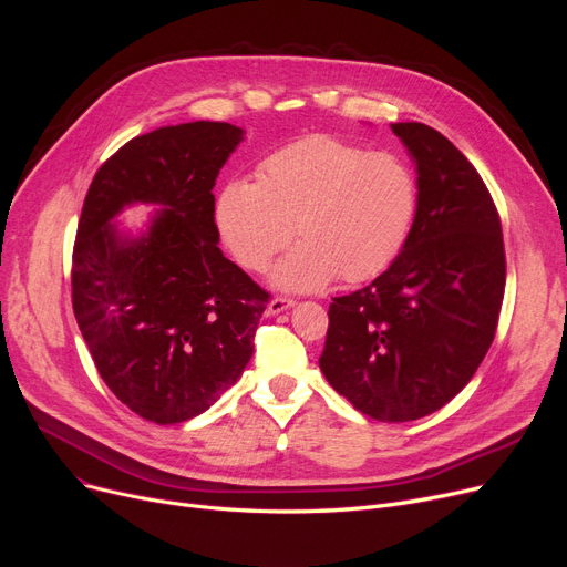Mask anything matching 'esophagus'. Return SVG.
<instances>
[{
	"instance_id": "34e87169",
	"label": "esophagus",
	"mask_w": 567,
	"mask_h": 567,
	"mask_svg": "<svg viewBox=\"0 0 567 567\" xmlns=\"http://www.w3.org/2000/svg\"><path fill=\"white\" fill-rule=\"evenodd\" d=\"M289 308H293V299H274L271 303H268L266 310H268V315H280Z\"/></svg>"
}]
</instances>
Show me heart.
<instances>
[{
    "label": "heart",
    "instance_id": "obj_1",
    "mask_svg": "<svg viewBox=\"0 0 567 567\" xmlns=\"http://www.w3.org/2000/svg\"><path fill=\"white\" fill-rule=\"evenodd\" d=\"M419 206L409 165L389 152L308 135L264 158L257 184L234 178L216 199V225L234 259L264 271L291 234L301 244L274 268L285 291H317L338 276L363 282L393 264Z\"/></svg>",
    "mask_w": 567,
    "mask_h": 567
}]
</instances>
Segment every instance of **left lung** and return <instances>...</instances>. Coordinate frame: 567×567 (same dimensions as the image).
I'll use <instances>...</instances> for the list:
<instances>
[{
	"label": "left lung",
	"instance_id": "obj_1",
	"mask_svg": "<svg viewBox=\"0 0 567 567\" xmlns=\"http://www.w3.org/2000/svg\"><path fill=\"white\" fill-rule=\"evenodd\" d=\"M415 165L419 206L400 255L329 308L319 368L361 413L419 421L483 363L505 291L496 206L481 174L439 131L391 124Z\"/></svg>",
	"mask_w": 567,
	"mask_h": 567
}]
</instances>
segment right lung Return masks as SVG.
<instances>
[{"mask_svg":"<svg viewBox=\"0 0 567 567\" xmlns=\"http://www.w3.org/2000/svg\"><path fill=\"white\" fill-rule=\"evenodd\" d=\"M225 122L163 126L101 165L73 248V312L107 389L148 423L204 413L241 379L268 293L218 248L214 186L244 142ZM156 205L137 234L115 218Z\"/></svg>","mask_w":567,"mask_h":567,"instance_id":"obj_1","label":"right lung"}]
</instances>
